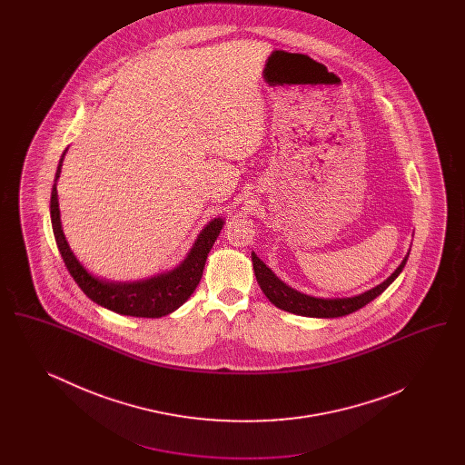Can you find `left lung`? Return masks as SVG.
Segmentation results:
<instances>
[{
	"label": "left lung",
	"instance_id": "8db88e82",
	"mask_svg": "<svg viewBox=\"0 0 465 465\" xmlns=\"http://www.w3.org/2000/svg\"><path fill=\"white\" fill-rule=\"evenodd\" d=\"M408 256H404V260L401 262V265L396 268V272L383 281L381 284H378L376 288L370 289L362 294H357L352 298H315L303 294L296 289L286 286L268 266L252 252V268H254V275L256 281L260 284L262 291L265 292L266 298L277 307V309L286 310L296 315H305V317H322V319H332V317H343L349 315L355 310L362 309L364 305H368L370 302H373L376 296H380L385 289L389 288L396 279L399 273L402 272V268L408 262Z\"/></svg>",
	"mask_w": 465,
	"mask_h": 465
}]
</instances>
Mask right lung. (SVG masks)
Listing matches in <instances>:
<instances>
[{
  "label": "right lung",
  "instance_id": "obj_1",
  "mask_svg": "<svg viewBox=\"0 0 465 465\" xmlns=\"http://www.w3.org/2000/svg\"><path fill=\"white\" fill-rule=\"evenodd\" d=\"M67 152V150H66ZM66 152L61 156L57 173L52 186L50 197V220L54 228V237L59 247V252L67 266V272L74 279V282L89 296L90 300L104 309L113 310L122 315L133 317H162L179 309L199 286L202 272L205 266V260L209 251L216 242L222 232V218H214L202 232H200L193 247L190 249L188 256L176 266L165 273L155 275L152 279L137 281V282H108L97 279L85 270L73 251L69 249L63 226H61V211H59V199H57V179L61 174L63 160Z\"/></svg>",
  "mask_w": 465,
  "mask_h": 465
}]
</instances>
